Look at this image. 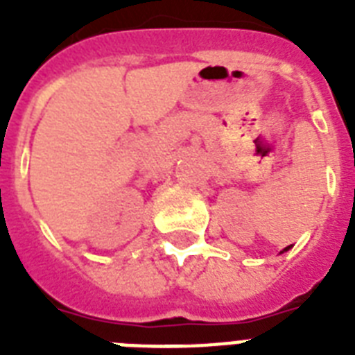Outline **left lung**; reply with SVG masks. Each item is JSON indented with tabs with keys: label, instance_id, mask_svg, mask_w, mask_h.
I'll use <instances>...</instances> for the list:
<instances>
[{
	"label": "left lung",
	"instance_id": "8db88e82",
	"mask_svg": "<svg viewBox=\"0 0 355 355\" xmlns=\"http://www.w3.org/2000/svg\"><path fill=\"white\" fill-rule=\"evenodd\" d=\"M284 250H289V247H286V248H284Z\"/></svg>",
	"mask_w": 355,
	"mask_h": 355
}]
</instances>
